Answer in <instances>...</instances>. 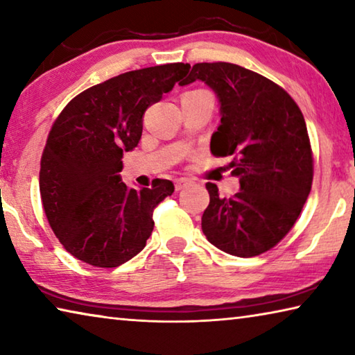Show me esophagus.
<instances>
[{
  "label": "esophagus",
  "instance_id": "esophagus-1",
  "mask_svg": "<svg viewBox=\"0 0 355 355\" xmlns=\"http://www.w3.org/2000/svg\"><path fill=\"white\" fill-rule=\"evenodd\" d=\"M191 184V180H188V178H178V180H175V191H182V189H184L186 186H189Z\"/></svg>",
  "mask_w": 355,
  "mask_h": 355
}]
</instances>
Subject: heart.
<instances>
[{
	"instance_id": "b5f03b06",
	"label": "heart",
	"mask_w": 355,
	"mask_h": 355,
	"mask_svg": "<svg viewBox=\"0 0 355 355\" xmlns=\"http://www.w3.org/2000/svg\"><path fill=\"white\" fill-rule=\"evenodd\" d=\"M191 92H199V91H191Z\"/></svg>"
}]
</instances>
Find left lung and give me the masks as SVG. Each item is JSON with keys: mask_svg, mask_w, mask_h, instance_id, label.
<instances>
[{"mask_svg": "<svg viewBox=\"0 0 355 355\" xmlns=\"http://www.w3.org/2000/svg\"><path fill=\"white\" fill-rule=\"evenodd\" d=\"M200 80L218 94L220 125L214 156H232L241 191L222 199L207 183L209 205L202 230L230 255L249 258L272 249L296 224L313 182L307 125L284 87L230 62H199L180 86Z\"/></svg>", "mask_w": 355, "mask_h": 355, "instance_id": "left-lung-1", "label": "left lung"}]
</instances>
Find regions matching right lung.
<instances>
[{
	"instance_id": "add662e5",
	"label": "right lung",
	"mask_w": 355,
	"mask_h": 355,
	"mask_svg": "<svg viewBox=\"0 0 355 355\" xmlns=\"http://www.w3.org/2000/svg\"><path fill=\"white\" fill-rule=\"evenodd\" d=\"M189 64L127 71L71 98L53 122L40 159L39 186L48 224L64 249L97 268H117L146 248L153 211L173 192L122 183L123 152L141 141L148 106L172 91Z\"/></svg>"
}]
</instances>
